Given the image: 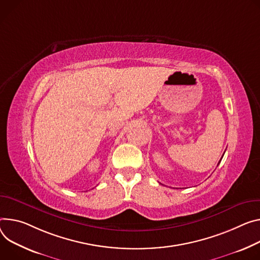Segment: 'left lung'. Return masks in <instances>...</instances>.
Here are the masks:
<instances>
[{
    "label": "left lung",
    "mask_w": 260,
    "mask_h": 260,
    "mask_svg": "<svg viewBox=\"0 0 260 260\" xmlns=\"http://www.w3.org/2000/svg\"><path fill=\"white\" fill-rule=\"evenodd\" d=\"M219 162H220V161H219Z\"/></svg>",
    "instance_id": "8db88e82"
}]
</instances>
